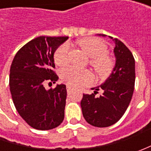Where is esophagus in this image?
I'll use <instances>...</instances> for the list:
<instances>
[{
	"label": "esophagus",
	"instance_id": "esophagus-1",
	"mask_svg": "<svg viewBox=\"0 0 151 151\" xmlns=\"http://www.w3.org/2000/svg\"><path fill=\"white\" fill-rule=\"evenodd\" d=\"M66 89H67V91H68V93H70V92L73 90L72 87H71V86H67Z\"/></svg>",
	"mask_w": 151,
	"mask_h": 151
}]
</instances>
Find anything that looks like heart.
Here are the masks:
<instances>
[{"label":"heart","instance_id":"heart-1","mask_svg":"<svg viewBox=\"0 0 151 151\" xmlns=\"http://www.w3.org/2000/svg\"><path fill=\"white\" fill-rule=\"evenodd\" d=\"M77 44L86 55L90 57V64L96 74L100 76H106L112 71L113 60L107 55V47L101 39L96 38H84L77 41ZM70 47L67 44L60 45L54 55L55 64L59 66H65L69 62ZM61 79L66 84L75 87H80L90 84L93 81V76L88 70H80L75 67H69L61 72Z\"/></svg>","mask_w":151,"mask_h":151}]
</instances>
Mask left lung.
<instances>
[{
    "label": "left lung",
    "mask_w": 151,
    "mask_h": 151,
    "mask_svg": "<svg viewBox=\"0 0 151 151\" xmlns=\"http://www.w3.org/2000/svg\"><path fill=\"white\" fill-rule=\"evenodd\" d=\"M105 37V34H97ZM115 47V65L111 75L92 94H83L81 107L86 121L92 126L104 128L117 123L130 103L135 82V61L125 44L118 38H113ZM99 88L104 90L96 97Z\"/></svg>",
    "instance_id": "1"
}]
</instances>
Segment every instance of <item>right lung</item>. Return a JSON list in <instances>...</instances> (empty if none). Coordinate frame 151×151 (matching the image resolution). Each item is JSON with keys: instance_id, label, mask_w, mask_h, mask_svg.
<instances>
[{"instance_id": "right-lung-1", "label": "right lung", "mask_w": 151, "mask_h": 151, "mask_svg": "<svg viewBox=\"0 0 151 151\" xmlns=\"http://www.w3.org/2000/svg\"><path fill=\"white\" fill-rule=\"evenodd\" d=\"M68 38L40 36L32 39L18 50L10 68L9 86L15 107L27 124L38 130L55 129L65 118L66 86L46 90L44 84L59 79L53 70L54 55Z\"/></svg>"}]
</instances>
